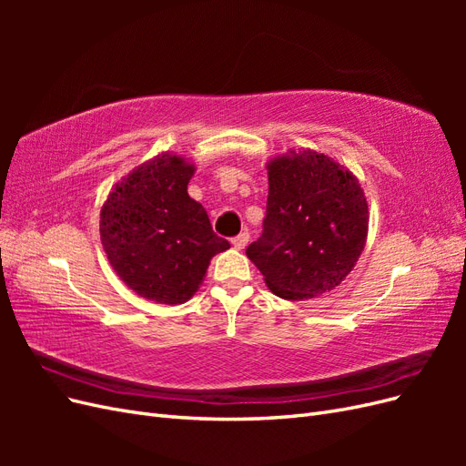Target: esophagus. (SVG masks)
I'll use <instances>...</instances> for the list:
<instances>
[{
    "mask_svg": "<svg viewBox=\"0 0 466 466\" xmlns=\"http://www.w3.org/2000/svg\"><path fill=\"white\" fill-rule=\"evenodd\" d=\"M248 238H250V237H248V233H247V231H243L241 235L233 237V241H231V243H233V247H235L237 250H243V248L248 245Z\"/></svg>",
    "mask_w": 466,
    "mask_h": 466,
    "instance_id": "obj_1",
    "label": "esophagus"
}]
</instances>
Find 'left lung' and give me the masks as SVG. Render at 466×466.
<instances>
[{
  "label": "left lung",
  "instance_id": "1",
  "mask_svg": "<svg viewBox=\"0 0 466 466\" xmlns=\"http://www.w3.org/2000/svg\"><path fill=\"white\" fill-rule=\"evenodd\" d=\"M266 168L264 231L247 257L281 299H311L340 286L370 229L358 177L313 149L278 155Z\"/></svg>",
  "mask_w": 466,
  "mask_h": 466
}]
</instances>
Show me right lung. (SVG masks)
Returning a JSON list of instances; mask_svg holds the SVG:
<instances>
[{"instance_id": "1", "label": "right lung", "mask_w": 466, "mask_h": 466, "mask_svg": "<svg viewBox=\"0 0 466 466\" xmlns=\"http://www.w3.org/2000/svg\"><path fill=\"white\" fill-rule=\"evenodd\" d=\"M194 163L161 153L126 175L101 208V243L139 298L180 305L202 286L209 260L229 248L188 196Z\"/></svg>"}]
</instances>
